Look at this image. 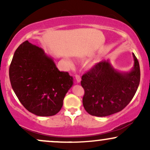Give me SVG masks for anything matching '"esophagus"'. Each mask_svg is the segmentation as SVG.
<instances>
[{"label":"esophagus","mask_w":150,"mask_h":150,"mask_svg":"<svg viewBox=\"0 0 150 150\" xmlns=\"http://www.w3.org/2000/svg\"><path fill=\"white\" fill-rule=\"evenodd\" d=\"M75 78H76V81L77 83H80L81 82V78H80V76L78 75H75Z\"/></svg>","instance_id":"obj_1"}]
</instances>
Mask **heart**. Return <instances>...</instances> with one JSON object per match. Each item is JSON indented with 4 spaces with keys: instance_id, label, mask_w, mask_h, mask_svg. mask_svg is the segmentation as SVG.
Masks as SVG:
<instances>
[{
    "instance_id": "heart-1",
    "label": "heart",
    "mask_w": 150,
    "mask_h": 150,
    "mask_svg": "<svg viewBox=\"0 0 150 150\" xmlns=\"http://www.w3.org/2000/svg\"><path fill=\"white\" fill-rule=\"evenodd\" d=\"M67 61H68V63H69V65H73V63H72V61H70V59H67Z\"/></svg>"
}]
</instances>
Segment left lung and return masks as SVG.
Masks as SVG:
<instances>
[{"label":"left lung","instance_id":"obj_1","mask_svg":"<svg viewBox=\"0 0 150 150\" xmlns=\"http://www.w3.org/2000/svg\"><path fill=\"white\" fill-rule=\"evenodd\" d=\"M133 67L130 71L115 69L109 60L98 63L82 77L85 89L82 104L92 116L104 117L123 110L132 100L140 80L138 61L132 53Z\"/></svg>","mask_w":150,"mask_h":150}]
</instances>
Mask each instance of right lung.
<instances>
[{
    "label": "right lung",
    "mask_w": 150,
    "mask_h": 150,
    "mask_svg": "<svg viewBox=\"0 0 150 150\" xmlns=\"http://www.w3.org/2000/svg\"><path fill=\"white\" fill-rule=\"evenodd\" d=\"M12 88L26 109L39 116L56 115L73 85L68 72L60 71L51 56L28 41L16 49L9 69Z\"/></svg>",
    "instance_id": "add662e5"
}]
</instances>
